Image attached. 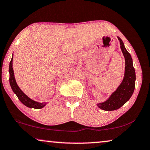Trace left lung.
Returning <instances> with one entry per match:
<instances>
[{
  "instance_id": "obj_1",
  "label": "left lung",
  "mask_w": 150,
  "mask_h": 150,
  "mask_svg": "<svg viewBox=\"0 0 150 150\" xmlns=\"http://www.w3.org/2000/svg\"><path fill=\"white\" fill-rule=\"evenodd\" d=\"M120 47L125 58V73L122 82L106 101L99 103V108L105 111H114L123 106L129 101L134 93L135 86V72L131 54L125 49L122 40L117 37Z\"/></svg>"
}]
</instances>
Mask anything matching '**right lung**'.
Wrapping results in <instances>:
<instances>
[{"instance_id":"add662e5","label":"right lung","mask_w":150,"mask_h":150,"mask_svg":"<svg viewBox=\"0 0 150 150\" xmlns=\"http://www.w3.org/2000/svg\"><path fill=\"white\" fill-rule=\"evenodd\" d=\"M13 56L12 57L11 61L10 64H9V75H10V77H9V82H10V85L13 91L16 94V96H17L18 99L21 101V103L24 104L25 106L28 107V108L34 109L42 108L43 107L46 105L47 103H39V102L33 100V99L29 98L27 95L24 93V92L18 86L15 78V75H14V71L13 68Z\"/></svg>"}]
</instances>
